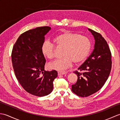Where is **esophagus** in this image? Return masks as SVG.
I'll return each instance as SVG.
<instances>
[{
  "label": "esophagus",
  "instance_id": "obj_1",
  "mask_svg": "<svg viewBox=\"0 0 120 120\" xmlns=\"http://www.w3.org/2000/svg\"><path fill=\"white\" fill-rule=\"evenodd\" d=\"M67 74V72H65V71H59V72H58V76L62 75H66Z\"/></svg>",
  "mask_w": 120,
  "mask_h": 120
}]
</instances>
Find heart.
<instances>
[{
    "label": "heart",
    "instance_id": "b5f03b06",
    "mask_svg": "<svg viewBox=\"0 0 120 120\" xmlns=\"http://www.w3.org/2000/svg\"><path fill=\"white\" fill-rule=\"evenodd\" d=\"M53 42L58 47L63 49V57L50 63L48 66L51 69L59 71L67 69L73 62L78 64L83 62L88 57L91 47V42L87 37L69 31L57 35L53 38ZM42 52L48 59L55 57V46L48 41L43 43Z\"/></svg>",
    "mask_w": 120,
    "mask_h": 120
}]
</instances>
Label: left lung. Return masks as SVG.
I'll return each mask as SVG.
<instances>
[{
  "mask_svg": "<svg viewBox=\"0 0 120 120\" xmlns=\"http://www.w3.org/2000/svg\"><path fill=\"white\" fill-rule=\"evenodd\" d=\"M95 40L91 55L74 73L77 81L72 86L73 92L80 97H87L102 88L111 69V53L106 41L100 34L88 29ZM82 71L81 72L80 71Z\"/></svg>",
  "mask_w": 120,
  "mask_h": 120,
  "instance_id": "1",
  "label": "left lung"
}]
</instances>
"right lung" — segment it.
Returning a JSON list of instances; mask_svg holds the SVG:
<instances>
[{
  "instance_id": "obj_1",
  "label": "right lung",
  "mask_w": 120,
  "mask_h": 120,
  "mask_svg": "<svg viewBox=\"0 0 120 120\" xmlns=\"http://www.w3.org/2000/svg\"><path fill=\"white\" fill-rule=\"evenodd\" d=\"M51 28L37 27L22 34L13 48L11 58L15 75L22 87L35 96L47 95L53 89L55 70L46 71V60L42 52L45 35Z\"/></svg>"
}]
</instances>
